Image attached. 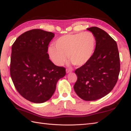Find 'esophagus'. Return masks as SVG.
I'll use <instances>...</instances> for the list:
<instances>
[{
	"instance_id": "obj_1",
	"label": "esophagus",
	"mask_w": 131,
	"mask_h": 131,
	"mask_svg": "<svg viewBox=\"0 0 131 131\" xmlns=\"http://www.w3.org/2000/svg\"><path fill=\"white\" fill-rule=\"evenodd\" d=\"M72 71V70H70V69H67L66 70V73H70V72H71Z\"/></svg>"
}]
</instances>
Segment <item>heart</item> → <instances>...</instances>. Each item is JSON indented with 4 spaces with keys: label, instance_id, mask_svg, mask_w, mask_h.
<instances>
[{
    "label": "heart",
    "instance_id": "heart-1",
    "mask_svg": "<svg viewBox=\"0 0 131 131\" xmlns=\"http://www.w3.org/2000/svg\"><path fill=\"white\" fill-rule=\"evenodd\" d=\"M96 37L91 31L64 35L51 46L48 53L56 65L61 66L65 62L68 55L71 62L78 66L85 65L92 57L96 46Z\"/></svg>",
    "mask_w": 131,
    "mask_h": 131
}]
</instances>
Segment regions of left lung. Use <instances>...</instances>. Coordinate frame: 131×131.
Instances as JSON below:
<instances>
[{
	"label": "left lung",
	"mask_w": 131,
	"mask_h": 131,
	"mask_svg": "<svg viewBox=\"0 0 131 131\" xmlns=\"http://www.w3.org/2000/svg\"><path fill=\"white\" fill-rule=\"evenodd\" d=\"M96 37L94 54L85 65L77 69L74 91L85 101H94L107 95L118 81L120 58L116 41L97 27L87 29Z\"/></svg>",
	"instance_id": "obj_1"
}]
</instances>
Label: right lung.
I'll use <instances>...</instances> for the list:
<instances>
[{
  "label": "right lung",
  "mask_w": 131,
  "mask_h": 131,
  "mask_svg": "<svg viewBox=\"0 0 131 131\" xmlns=\"http://www.w3.org/2000/svg\"><path fill=\"white\" fill-rule=\"evenodd\" d=\"M54 37L53 32L32 29L19 36L12 46L11 78L18 92L30 102L48 101L66 74L65 68L49 59L48 45Z\"/></svg>",
  "instance_id": "right-lung-1"
}]
</instances>
